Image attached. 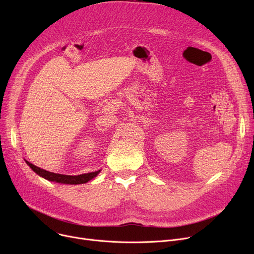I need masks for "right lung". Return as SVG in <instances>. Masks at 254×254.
I'll list each match as a JSON object with an SVG mask.
<instances>
[{"instance_id":"obj_1","label":"right lung","mask_w":254,"mask_h":254,"mask_svg":"<svg viewBox=\"0 0 254 254\" xmlns=\"http://www.w3.org/2000/svg\"><path fill=\"white\" fill-rule=\"evenodd\" d=\"M25 163L30 166V168L38 174L39 176L43 177L44 179L48 181H53V182H58V183H63V184H82L86 183L92 178H95L101 170L96 171V172H91V173H86V174H81L78 176H71V175H63V174H58V173H52L48 172L46 170H43L41 168H39L30 162L25 161Z\"/></svg>"}]
</instances>
